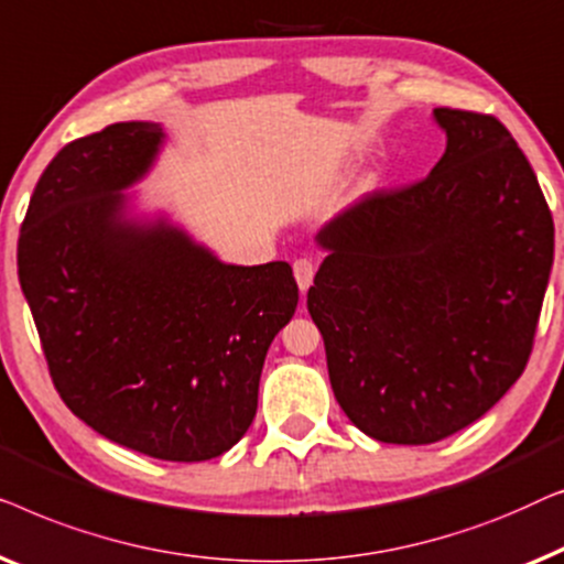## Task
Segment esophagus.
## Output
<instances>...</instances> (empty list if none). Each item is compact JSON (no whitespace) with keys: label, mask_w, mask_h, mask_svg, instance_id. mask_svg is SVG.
<instances>
[{"label":"esophagus","mask_w":564,"mask_h":564,"mask_svg":"<svg viewBox=\"0 0 564 564\" xmlns=\"http://www.w3.org/2000/svg\"><path fill=\"white\" fill-rule=\"evenodd\" d=\"M293 275H296V283H299L301 293H306L308 285L314 283V263H312V260L299 258L296 263H293Z\"/></svg>","instance_id":"1"}]
</instances>
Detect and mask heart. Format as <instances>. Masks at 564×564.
Returning a JSON list of instances; mask_svg holds the SVG:
<instances>
[{
    "instance_id": "b5f03b06",
    "label": "heart",
    "mask_w": 564,
    "mask_h": 564,
    "mask_svg": "<svg viewBox=\"0 0 564 564\" xmlns=\"http://www.w3.org/2000/svg\"><path fill=\"white\" fill-rule=\"evenodd\" d=\"M368 186H372V178H368Z\"/></svg>"
}]
</instances>
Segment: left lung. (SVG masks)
Returning a JSON list of instances; mask_svg holds the SVG:
<instances>
[{
	"instance_id": "obj_1",
	"label": "left lung",
	"mask_w": 564,
	"mask_h": 564,
	"mask_svg": "<svg viewBox=\"0 0 564 564\" xmlns=\"http://www.w3.org/2000/svg\"><path fill=\"white\" fill-rule=\"evenodd\" d=\"M430 176L365 196L316 235L306 293L335 399L362 434L432 444L496 406L527 368L554 225L511 132L434 109Z\"/></svg>"
}]
</instances>
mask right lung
<instances>
[{
  "mask_svg": "<svg viewBox=\"0 0 564 564\" xmlns=\"http://www.w3.org/2000/svg\"><path fill=\"white\" fill-rule=\"evenodd\" d=\"M163 145V124L132 120L63 148L30 199L18 271L63 403L122 447L202 463L250 430L299 285L285 260L225 263L142 209L130 188Z\"/></svg>",
  "mask_w": 564,
  "mask_h": 564,
  "instance_id": "add662e5",
  "label": "right lung"
}]
</instances>
